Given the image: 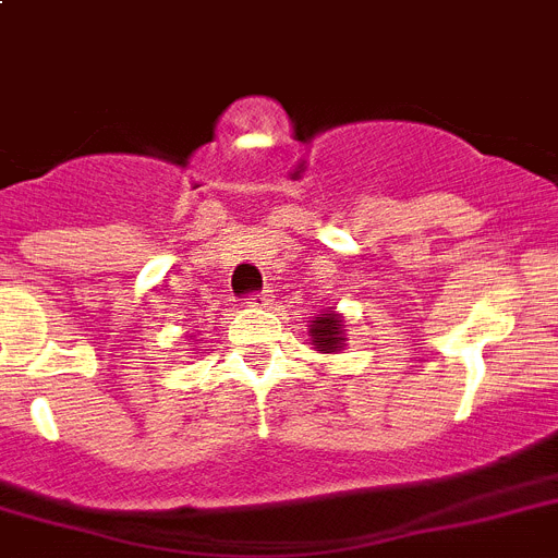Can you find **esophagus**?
<instances>
[{
	"instance_id": "obj_1",
	"label": "esophagus",
	"mask_w": 558,
	"mask_h": 558,
	"mask_svg": "<svg viewBox=\"0 0 558 558\" xmlns=\"http://www.w3.org/2000/svg\"><path fill=\"white\" fill-rule=\"evenodd\" d=\"M262 302H268V293H265V290H262V293H247V299H245L247 307H259Z\"/></svg>"
}]
</instances>
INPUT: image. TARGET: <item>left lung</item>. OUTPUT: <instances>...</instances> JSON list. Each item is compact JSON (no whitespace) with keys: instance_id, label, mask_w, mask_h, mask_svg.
Wrapping results in <instances>:
<instances>
[{"instance_id":"left-lung-1","label":"left lung","mask_w":558,"mask_h":558,"mask_svg":"<svg viewBox=\"0 0 558 558\" xmlns=\"http://www.w3.org/2000/svg\"><path fill=\"white\" fill-rule=\"evenodd\" d=\"M311 336L316 350L322 352H336L338 347L344 344V336H341V318L336 313H322L311 325Z\"/></svg>"}]
</instances>
